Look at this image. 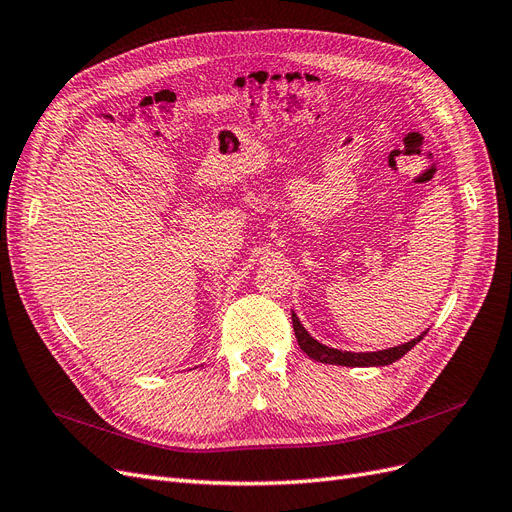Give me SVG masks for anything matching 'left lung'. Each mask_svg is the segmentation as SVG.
<instances>
[{
    "label": "left lung",
    "instance_id": "obj_1",
    "mask_svg": "<svg viewBox=\"0 0 512 512\" xmlns=\"http://www.w3.org/2000/svg\"><path fill=\"white\" fill-rule=\"evenodd\" d=\"M292 329L294 335H297V342L301 346V350L309 356V359L320 361V363H329V365H344V367H382V365H391L395 361H399L408 350H412L421 339L425 337V333L418 335L412 342H406L401 346L389 348V350H378V352H342L324 346L305 331L303 324L299 322L297 314L292 312Z\"/></svg>",
    "mask_w": 512,
    "mask_h": 512
}]
</instances>
